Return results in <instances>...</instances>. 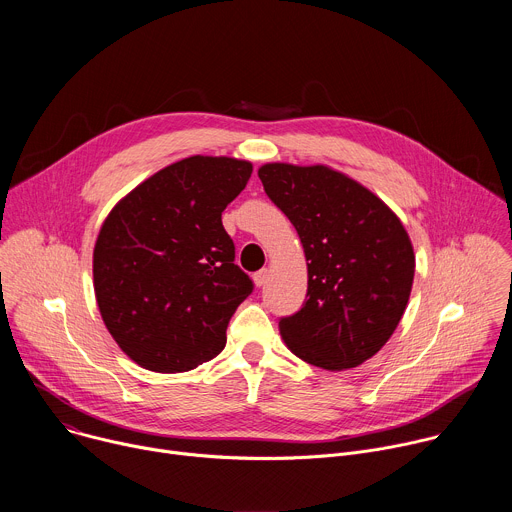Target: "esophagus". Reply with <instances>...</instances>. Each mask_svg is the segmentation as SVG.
Here are the masks:
<instances>
[{
	"instance_id": "obj_1",
	"label": "esophagus",
	"mask_w": 512,
	"mask_h": 512,
	"mask_svg": "<svg viewBox=\"0 0 512 512\" xmlns=\"http://www.w3.org/2000/svg\"><path fill=\"white\" fill-rule=\"evenodd\" d=\"M267 275H269V271H267V269H261V271H257V273L253 275V281H255V285H257V287H263V285H265V281H267Z\"/></svg>"
}]
</instances>
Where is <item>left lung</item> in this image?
<instances>
[{
    "mask_svg": "<svg viewBox=\"0 0 512 512\" xmlns=\"http://www.w3.org/2000/svg\"><path fill=\"white\" fill-rule=\"evenodd\" d=\"M259 178L308 261V300L279 320L281 338L314 367H358L385 346L409 302L415 255L403 223L328 166L265 164Z\"/></svg>",
    "mask_w": 512,
    "mask_h": 512,
    "instance_id": "left-lung-1",
    "label": "left lung"
}]
</instances>
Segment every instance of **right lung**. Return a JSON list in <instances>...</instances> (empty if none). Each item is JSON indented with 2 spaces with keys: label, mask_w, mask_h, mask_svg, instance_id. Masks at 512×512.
I'll return each instance as SVG.
<instances>
[{
  "label": "right lung",
  "mask_w": 512,
  "mask_h": 512,
  "mask_svg": "<svg viewBox=\"0 0 512 512\" xmlns=\"http://www.w3.org/2000/svg\"><path fill=\"white\" fill-rule=\"evenodd\" d=\"M235 158L180 160L121 198L93 251L101 318L139 367L186 373L227 344L253 281L235 265L223 210L251 178Z\"/></svg>",
  "instance_id": "1"
}]
</instances>
